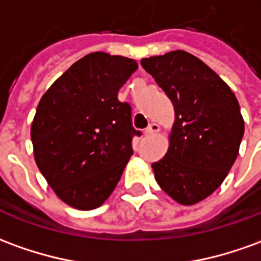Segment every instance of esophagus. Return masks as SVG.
<instances>
[{
  "instance_id": "34e87169",
  "label": "esophagus",
  "mask_w": 261,
  "mask_h": 261,
  "mask_svg": "<svg viewBox=\"0 0 261 261\" xmlns=\"http://www.w3.org/2000/svg\"><path fill=\"white\" fill-rule=\"evenodd\" d=\"M160 130H161V127L156 124V123H151L148 125V128L145 130V136H154L156 133H160Z\"/></svg>"
}]
</instances>
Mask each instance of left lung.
<instances>
[{"label":"left lung","mask_w":261,"mask_h":261,"mask_svg":"<svg viewBox=\"0 0 261 261\" xmlns=\"http://www.w3.org/2000/svg\"><path fill=\"white\" fill-rule=\"evenodd\" d=\"M172 101L175 121L167 154L152 164L161 189L195 205L222 185L236 161L245 121L232 89L185 50L141 59Z\"/></svg>","instance_id":"8db88e82"}]
</instances>
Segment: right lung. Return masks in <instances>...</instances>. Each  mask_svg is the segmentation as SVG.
Segmentation results:
<instances>
[{
  "label": "right lung",
  "instance_id": "right-lung-1",
  "mask_svg": "<svg viewBox=\"0 0 261 261\" xmlns=\"http://www.w3.org/2000/svg\"><path fill=\"white\" fill-rule=\"evenodd\" d=\"M124 56L93 52L42 96L31 127L38 168L58 198L92 211L103 205L133 155L131 107L118 90L137 70Z\"/></svg>",
  "mask_w": 261,
  "mask_h": 261
}]
</instances>
